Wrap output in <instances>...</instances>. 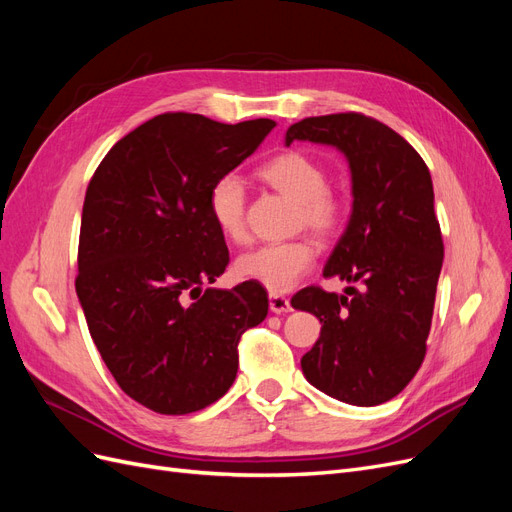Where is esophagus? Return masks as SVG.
<instances>
[{
  "instance_id": "34e87169",
  "label": "esophagus",
  "mask_w": 512,
  "mask_h": 512,
  "mask_svg": "<svg viewBox=\"0 0 512 512\" xmlns=\"http://www.w3.org/2000/svg\"><path fill=\"white\" fill-rule=\"evenodd\" d=\"M269 307L273 314H286L292 309L290 301L284 297V294H269Z\"/></svg>"
}]
</instances>
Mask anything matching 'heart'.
Wrapping results in <instances>:
<instances>
[{"instance_id": "obj_1", "label": "heart", "mask_w": 512, "mask_h": 512, "mask_svg": "<svg viewBox=\"0 0 512 512\" xmlns=\"http://www.w3.org/2000/svg\"><path fill=\"white\" fill-rule=\"evenodd\" d=\"M258 177L275 192L294 200V226L312 230L320 239H333L344 228L348 203L342 194L327 188L329 173L316 158L303 151L277 153L260 164ZM207 209L220 235L230 243L247 239L245 188L237 175L226 173L209 188ZM316 245L309 239L260 245L235 260L239 280L260 284L271 294L288 292L316 265Z\"/></svg>"}]
</instances>
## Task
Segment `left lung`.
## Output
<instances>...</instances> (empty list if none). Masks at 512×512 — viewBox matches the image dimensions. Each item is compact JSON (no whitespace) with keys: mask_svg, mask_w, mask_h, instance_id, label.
Instances as JSON below:
<instances>
[{"mask_svg":"<svg viewBox=\"0 0 512 512\" xmlns=\"http://www.w3.org/2000/svg\"><path fill=\"white\" fill-rule=\"evenodd\" d=\"M294 141L348 158L352 215L324 277L361 284L346 294L307 286L292 297L322 322L303 374L344 404L378 406L406 389L427 350L444 260L429 168L404 136L361 113L301 119L286 132V145Z\"/></svg>","mask_w":512,"mask_h":512,"instance_id":"left-lung-1","label":"left lung"}]
</instances>
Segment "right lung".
Instances as JSON below:
<instances>
[{
    "mask_svg": "<svg viewBox=\"0 0 512 512\" xmlns=\"http://www.w3.org/2000/svg\"><path fill=\"white\" fill-rule=\"evenodd\" d=\"M273 128L164 113L117 141L87 185L76 294L121 391L153 412L218 401L237 378L241 335L267 318L260 284L203 286L228 265L207 209L211 183Z\"/></svg>",
    "mask_w": 512,
    "mask_h": 512,
    "instance_id": "right-lung-1",
    "label": "right lung"
}]
</instances>
